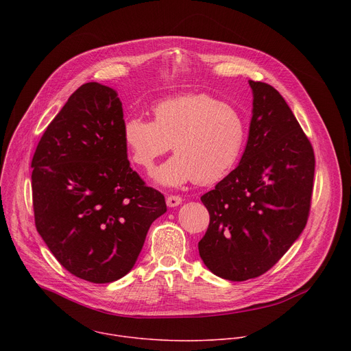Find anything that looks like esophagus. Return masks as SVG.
Instances as JSON below:
<instances>
[{
	"mask_svg": "<svg viewBox=\"0 0 351 351\" xmlns=\"http://www.w3.org/2000/svg\"><path fill=\"white\" fill-rule=\"evenodd\" d=\"M182 204V198L179 195H168L167 197V206L173 208V207H178Z\"/></svg>",
	"mask_w": 351,
	"mask_h": 351,
	"instance_id": "1",
	"label": "esophagus"
}]
</instances>
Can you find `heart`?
Here are the masks:
<instances>
[{"label":"heart","mask_w":351,"mask_h":351,"mask_svg":"<svg viewBox=\"0 0 351 351\" xmlns=\"http://www.w3.org/2000/svg\"><path fill=\"white\" fill-rule=\"evenodd\" d=\"M154 121L130 117L123 122V140L134 164L152 171L173 147L176 153L154 173L156 182L176 187L195 180H221L239 161L245 144L243 115L207 94L182 95L157 104Z\"/></svg>","instance_id":"1"}]
</instances>
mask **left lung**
I'll use <instances>...</instances> for the list:
<instances>
[{
    "label": "left lung",
    "mask_w": 351,
    "mask_h": 351,
    "mask_svg": "<svg viewBox=\"0 0 351 351\" xmlns=\"http://www.w3.org/2000/svg\"><path fill=\"white\" fill-rule=\"evenodd\" d=\"M253 117L239 165L202 202L210 225L198 253L217 276L243 282L271 269L306 228L315 157L285 98L248 80Z\"/></svg>",
    "instance_id": "left-lung-1"
}]
</instances>
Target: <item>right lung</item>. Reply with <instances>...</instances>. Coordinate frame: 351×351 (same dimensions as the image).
Wrapping results in <instances>:
<instances>
[{
  "mask_svg": "<svg viewBox=\"0 0 351 351\" xmlns=\"http://www.w3.org/2000/svg\"><path fill=\"white\" fill-rule=\"evenodd\" d=\"M118 93L80 86L48 125L32 160L34 222L58 263L93 283L136 264L164 195L130 168Z\"/></svg>",
  "mask_w": 351,
  "mask_h": 351,
  "instance_id": "right-lung-1",
  "label": "right lung"
}]
</instances>
